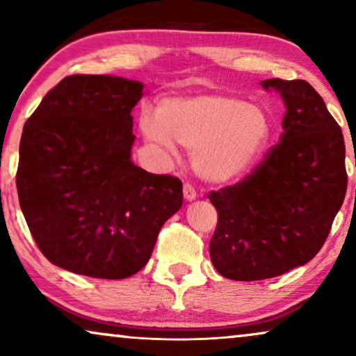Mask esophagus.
Listing matches in <instances>:
<instances>
[{
    "mask_svg": "<svg viewBox=\"0 0 356 356\" xmlns=\"http://www.w3.org/2000/svg\"><path fill=\"white\" fill-rule=\"evenodd\" d=\"M183 196L186 201H193V199H196V189H194L193 184L189 183L183 184Z\"/></svg>",
    "mask_w": 356,
    "mask_h": 356,
    "instance_id": "esophagus-1",
    "label": "esophagus"
}]
</instances>
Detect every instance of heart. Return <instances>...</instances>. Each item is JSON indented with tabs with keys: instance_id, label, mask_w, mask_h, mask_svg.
<instances>
[{
	"instance_id": "heart-1",
	"label": "heart",
	"mask_w": 356,
	"mask_h": 356,
	"mask_svg": "<svg viewBox=\"0 0 356 356\" xmlns=\"http://www.w3.org/2000/svg\"><path fill=\"white\" fill-rule=\"evenodd\" d=\"M149 143L173 154V139L193 152L196 172L212 183L240 178L264 152L272 133L264 108L225 94L165 99L157 116L144 115Z\"/></svg>"
}]
</instances>
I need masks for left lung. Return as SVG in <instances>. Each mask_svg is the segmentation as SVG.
<instances>
[{
  "label": "left lung",
  "instance_id": "8db88e82",
  "mask_svg": "<svg viewBox=\"0 0 356 356\" xmlns=\"http://www.w3.org/2000/svg\"><path fill=\"white\" fill-rule=\"evenodd\" d=\"M261 84L285 102L280 140L241 181L207 196L218 216L212 264L241 282L272 279L313 259L348 181L342 129L314 87L277 77Z\"/></svg>",
  "mask_w": 356,
  "mask_h": 356
}]
</instances>
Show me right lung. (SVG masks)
I'll use <instances>...</instances> for the list:
<instances>
[{"label": "right lung", "instance_id": "obj_1", "mask_svg": "<svg viewBox=\"0 0 356 356\" xmlns=\"http://www.w3.org/2000/svg\"><path fill=\"white\" fill-rule=\"evenodd\" d=\"M143 84L72 74L24 124L16 173L22 213L53 264L95 279H126L147 264L183 183L131 162V110Z\"/></svg>", "mask_w": 356, "mask_h": 356}]
</instances>
